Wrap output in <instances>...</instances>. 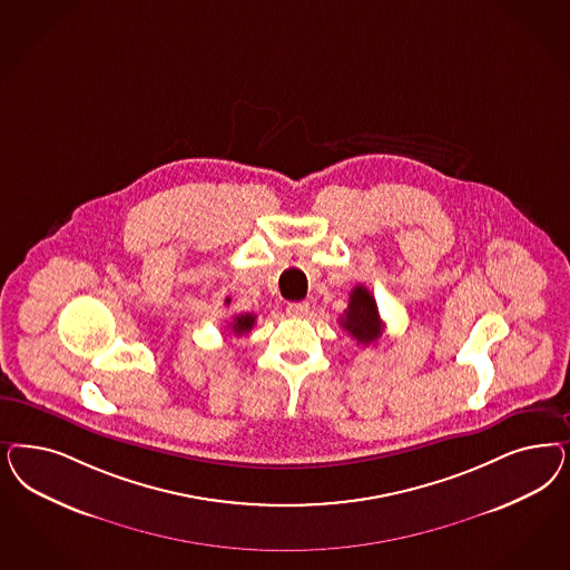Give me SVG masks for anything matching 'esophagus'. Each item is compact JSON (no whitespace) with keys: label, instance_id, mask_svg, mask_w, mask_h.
I'll return each mask as SVG.
<instances>
[{"label":"esophagus","instance_id":"esophagus-1","mask_svg":"<svg viewBox=\"0 0 570 570\" xmlns=\"http://www.w3.org/2000/svg\"><path fill=\"white\" fill-rule=\"evenodd\" d=\"M311 313V306L308 302H292L287 304V314L295 316V318H304L306 314Z\"/></svg>","mask_w":570,"mask_h":570}]
</instances>
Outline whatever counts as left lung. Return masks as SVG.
Wrapping results in <instances>:
<instances>
[{
    "label": "left lung",
    "mask_w": 570,
    "mask_h": 570,
    "mask_svg": "<svg viewBox=\"0 0 570 570\" xmlns=\"http://www.w3.org/2000/svg\"><path fill=\"white\" fill-rule=\"evenodd\" d=\"M340 325L348 331L356 344L368 346L382 337L384 323L380 318L377 304L367 287L356 285L350 292L348 308L340 316Z\"/></svg>",
    "instance_id": "8db88e82"
}]
</instances>
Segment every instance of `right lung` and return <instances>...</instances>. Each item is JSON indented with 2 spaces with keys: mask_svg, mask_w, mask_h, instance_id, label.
<instances>
[{
  "mask_svg": "<svg viewBox=\"0 0 570 570\" xmlns=\"http://www.w3.org/2000/svg\"><path fill=\"white\" fill-rule=\"evenodd\" d=\"M226 304H230V299H226ZM254 325H256V314L243 313L237 314L228 327L235 335H243V333H249Z\"/></svg>",
  "mask_w": 570,
  "mask_h": 570,
  "instance_id": "1",
  "label": "right lung"
}]
</instances>
